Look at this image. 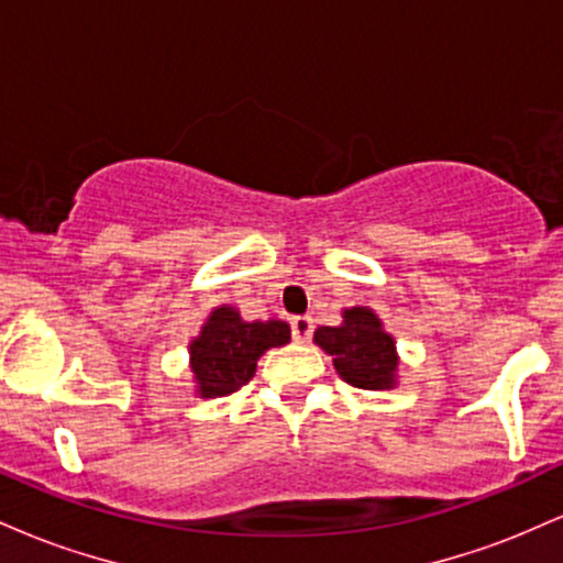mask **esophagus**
<instances>
[{
	"label": "esophagus",
	"instance_id": "esophagus-1",
	"mask_svg": "<svg viewBox=\"0 0 563 563\" xmlns=\"http://www.w3.org/2000/svg\"><path fill=\"white\" fill-rule=\"evenodd\" d=\"M312 318H307V314L290 320V333H294V341H299V344H307V341L312 339Z\"/></svg>",
	"mask_w": 563,
	"mask_h": 563
}]
</instances>
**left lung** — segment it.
<instances>
[{
    "label": "left lung",
    "instance_id": "1",
    "mask_svg": "<svg viewBox=\"0 0 563 563\" xmlns=\"http://www.w3.org/2000/svg\"><path fill=\"white\" fill-rule=\"evenodd\" d=\"M318 346L333 357L335 371L357 389H389L397 373L394 339L384 333L380 320L371 309L352 307L341 325H322L314 331Z\"/></svg>",
    "mask_w": 563,
    "mask_h": 563
}]
</instances>
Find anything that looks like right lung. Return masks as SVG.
<instances>
[{
    "label": "right lung",
    "mask_w": 563,
    "mask_h": 563,
    "mask_svg": "<svg viewBox=\"0 0 563 563\" xmlns=\"http://www.w3.org/2000/svg\"><path fill=\"white\" fill-rule=\"evenodd\" d=\"M290 328L283 320L243 322L232 307L211 312L203 331L190 344L192 376L203 397H228L249 384L256 360L267 349L288 344Z\"/></svg>",
    "instance_id": "1"
}]
</instances>
